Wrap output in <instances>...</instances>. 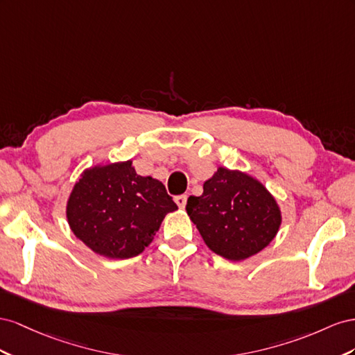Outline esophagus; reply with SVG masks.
<instances>
[{
	"label": "esophagus",
	"instance_id": "esophagus-1",
	"mask_svg": "<svg viewBox=\"0 0 355 355\" xmlns=\"http://www.w3.org/2000/svg\"><path fill=\"white\" fill-rule=\"evenodd\" d=\"M175 202H177V205H178L180 208H184V207H186V204H187V195H180V196H175Z\"/></svg>",
	"mask_w": 355,
	"mask_h": 355
}]
</instances>
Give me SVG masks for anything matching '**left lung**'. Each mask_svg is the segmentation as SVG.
Here are the masks:
<instances>
[{"label": "left lung", "mask_w": 355, "mask_h": 355, "mask_svg": "<svg viewBox=\"0 0 355 355\" xmlns=\"http://www.w3.org/2000/svg\"><path fill=\"white\" fill-rule=\"evenodd\" d=\"M186 211L207 247L234 261L268 247L282 221L275 198L259 180L223 166L205 181L204 193L189 198Z\"/></svg>", "instance_id": "obj_1"}]
</instances>
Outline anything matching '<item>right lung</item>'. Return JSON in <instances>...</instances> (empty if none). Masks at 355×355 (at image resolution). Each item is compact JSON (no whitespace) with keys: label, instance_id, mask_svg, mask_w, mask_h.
Instances as JSON below:
<instances>
[{"label":"right lung","instance_id":"1","mask_svg":"<svg viewBox=\"0 0 355 355\" xmlns=\"http://www.w3.org/2000/svg\"><path fill=\"white\" fill-rule=\"evenodd\" d=\"M175 209L165 186L138 175L126 160L86 169L69 193L67 220L96 254L129 259L151 244L165 216Z\"/></svg>","mask_w":355,"mask_h":355}]
</instances>
